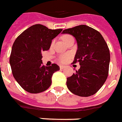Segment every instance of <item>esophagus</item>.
I'll return each mask as SVG.
<instances>
[{
	"mask_svg": "<svg viewBox=\"0 0 122 122\" xmlns=\"http://www.w3.org/2000/svg\"><path fill=\"white\" fill-rule=\"evenodd\" d=\"M65 66H63V65H62V66H60V69H61V70H63V69H64V68H65Z\"/></svg>",
	"mask_w": 122,
	"mask_h": 122,
	"instance_id": "34e87169",
	"label": "esophagus"
}]
</instances>
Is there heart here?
Listing matches in <instances>:
<instances>
[{
    "mask_svg": "<svg viewBox=\"0 0 122 122\" xmlns=\"http://www.w3.org/2000/svg\"><path fill=\"white\" fill-rule=\"evenodd\" d=\"M68 37H70V35H64V37H63V40L64 39H65L66 38ZM70 54H63L62 56H60L59 58V60L60 62H66L67 60H68V58H70Z\"/></svg>",
    "mask_w": 122,
    "mask_h": 122,
    "instance_id": "b5f03b06",
    "label": "heart"
}]
</instances>
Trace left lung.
Returning <instances> with one entry per match:
<instances>
[{"instance_id":"1","label":"left lung","mask_w":122,"mask_h":122,"mask_svg":"<svg viewBox=\"0 0 122 122\" xmlns=\"http://www.w3.org/2000/svg\"><path fill=\"white\" fill-rule=\"evenodd\" d=\"M76 39L77 50L73 63L80 68L67 78L68 89L79 97H89L98 91L106 81L110 60L109 49L101 33L86 25L64 30Z\"/></svg>"}]
</instances>
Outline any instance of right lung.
Wrapping results in <instances>:
<instances>
[{
	"mask_svg": "<svg viewBox=\"0 0 122 122\" xmlns=\"http://www.w3.org/2000/svg\"><path fill=\"white\" fill-rule=\"evenodd\" d=\"M62 31L36 24L25 30L15 40L10 64L14 77L25 91L39 93L51 86L52 76L60 67L56 64L43 66L41 52L50 49L52 40Z\"/></svg>",
	"mask_w": 122,
	"mask_h": 122,
	"instance_id": "right-lung-1",
	"label": "right lung"
}]
</instances>
